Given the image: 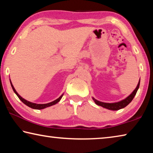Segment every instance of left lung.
Masks as SVG:
<instances>
[{
  "instance_id": "8db88e82",
  "label": "left lung",
  "mask_w": 153,
  "mask_h": 153,
  "mask_svg": "<svg viewBox=\"0 0 153 153\" xmlns=\"http://www.w3.org/2000/svg\"><path fill=\"white\" fill-rule=\"evenodd\" d=\"M139 86H140V80L138 82V85H137L136 88L133 90V92H131L128 97H127L126 98H124L123 100H120V101L119 102H101V101H99V100H97V99H95L94 98H92V99L94 100V101L95 102L96 104L98 105L101 106V107L107 108V109H109V110L117 111L119 109H121V108H122L126 107L127 105H129V103L131 102V101L133 100L134 97H135L137 91H138V90L139 88Z\"/></svg>"
}]
</instances>
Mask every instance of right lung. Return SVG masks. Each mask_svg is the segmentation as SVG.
Masks as SVG:
<instances>
[{
  "instance_id": "1",
  "label": "right lung",
  "mask_w": 153,
  "mask_h": 153,
  "mask_svg": "<svg viewBox=\"0 0 153 153\" xmlns=\"http://www.w3.org/2000/svg\"><path fill=\"white\" fill-rule=\"evenodd\" d=\"M11 86H12V88L13 90V91L15 92V94H17V96L18 97V98H19V99L22 100V101L24 103L25 105H26L28 107H30L32 108H35V109H42V108H45L46 107H50V106H52L53 105L56 104V103H57L59 100H61V98L63 97V94H62L61 97H59L58 98H56V99L54 100L53 101H51L50 102H47V103H36V102H32L31 101H28L26 99H25L23 97H21V96L18 94L17 92L15 90V88L13 86L12 83L11 82Z\"/></svg>"
}]
</instances>
